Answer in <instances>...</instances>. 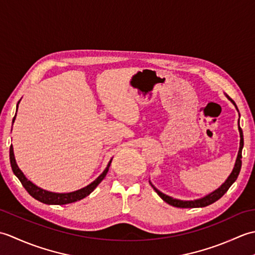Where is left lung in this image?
<instances>
[{"mask_svg":"<svg viewBox=\"0 0 255 255\" xmlns=\"http://www.w3.org/2000/svg\"><path fill=\"white\" fill-rule=\"evenodd\" d=\"M227 97H228V100L234 104L237 108L238 111V107L236 105V103L232 101L230 97L228 95H226ZM239 112V111H238ZM239 117H240V114H239ZM238 125H239V122H238ZM238 128H239V132H240V147H239V152H238V156H237V160H236V163H235V166H234V170H232V172L230 173V175L228 176V178L225 181V183L221 184V185L217 188L215 189L214 192H211L209 194L206 195V196L204 197H200V198H197V199H194V200H182V199H177V198H173L171 196H169V195H166L164 193L160 192L158 188H156L152 183H151V181H149V183L151 184V186L153 187L154 191L156 192V194L159 195V196L164 200L165 203H167L171 206H174V207H178V208H198V207H206V206H208L210 204H213L215 202H217V200L219 198H221L225 195V193L228 191L229 187L234 184L237 180L238 175H239L240 173V170H241V164H242V161H241V158H242V148H243V132H242V129L240 128V125L238 126Z\"/></svg>","mask_w":255,"mask_h":255,"instance_id":"left-lung-1","label":"left lung"}]
</instances>
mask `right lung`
Here are the masks:
<instances>
[{"label": "right lung", "instance_id": "add662e5", "mask_svg": "<svg viewBox=\"0 0 255 255\" xmlns=\"http://www.w3.org/2000/svg\"><path fill=\"white\" fill-rule=\"evenodd\" d=\"M20 102V101H19ZM19 102L17 103V108H18V104ZM16 113H17V110H16ZM16 118V114L13 118V123ZM112 160L108 162V164L106 166V169L103 171L102 174L92 182L91 184H89L88 186H85L81 189H78V191L74 192H70V193H53V192H49L46 191L44 188L38 187L37 185H35L34 183L30 182L28 178H27L24 173L21 172V170L18 167L17 163H16L15 160V155H14V150H13V145H10L9 148V161H10V166H12V170L14 172V174L17 176L18 180L20 181V183L23 184V186L25 187V189L30 196L34 197L35 199L39 200V202L47 204V205H66V204H71L74 202H78V200H81L85 198L86 196L94 191L96 188V186L104 180V177L106 176L108 170H110V166L112 163Z\"/></svg>", "mask_w": 255, "mask_h": 255}]
</instances>
